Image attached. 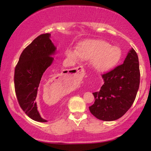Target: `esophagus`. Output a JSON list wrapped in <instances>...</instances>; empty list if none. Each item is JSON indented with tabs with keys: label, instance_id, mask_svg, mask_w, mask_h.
<instances>
[{
	"label": "esophagus",
	"instance_id": "1",
	"mask_svg": "<svg viewBox=\"0 0 151 151\" xmlns=\"http://www.w3.org/2000/svg\"><path fill=\"white\" fill-rule=\"evenodd\" d=\"M84 75H85V71H84L83 66H79V67L74 69L71 71V73H69V77L76 78V76H77V77H83Z\"/></svg>",
	"mask_w": 151,
	"mask_h": 151
}]
</instances>
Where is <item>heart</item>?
<instances>
[{"label": "heart", "mask_w": 151, "mask_h": 151, "mask_svg": "<svg viewBox=\"0 0 151 151\" xmlns=\"http://www.w3.org/2000/svg\"><path fill=\"white\" fill-rule=\"evenodd\" d=\"M68 57L77 60L82 57L91 60L92 65L99 71H107L118 65L122 57V52L118 47L102 40H88L78 45V51L69 49Z\"/></svg>", "instance_id": "b5f03b06"}]
</instances>
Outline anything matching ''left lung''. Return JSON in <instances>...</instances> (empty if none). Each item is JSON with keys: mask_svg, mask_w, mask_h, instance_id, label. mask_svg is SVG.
Wrapping results in <instances>:
<instances>
[{"mask_svg": "<svg viewBox=\"0 0 151 151\" xmlns=\"http://www.w3.org/2000/svg\"><path fill=\"white\" fill-rule=\"evenodd\" d=\"M102 77L104 84L99 91L93 93L96 100L89 111L101 120H116L131 108L139 89L140 71L135 51L132 48L123 64Z\"/></svg>", "mask_w": 151, "mask_h": 151, "instance_id": "1", "label": "left lung"}]
</instances>
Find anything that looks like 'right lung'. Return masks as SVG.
<instances>
[{
  "mask_svg": "<svg viewBox=\"0 0 151 151\" xmlns=\"http://www.w3.org/2000/svg\"><path fill=\"white\" fill-rule=\"evenodd\" d=\"M50 34L38 36L22 51L14 71V87L18 104L28 117L46 122L38 111L36 97L41 79L51 75L55 47Z\"/></svg>",
  "mask_w": 151,
  "mask_h": 151,
  "instance_id": "1",
  "label": "right lung"
}]
</instances>
